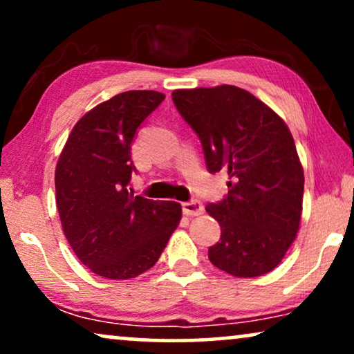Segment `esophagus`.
Here are the masks:
<instances>
[{
	"mask_svg": "<svg viewBox=\"0 0 354 354\" xmlns=\"http://www.w3.org/2000/svg\"><path fill=\"white\" fill-rule=\"evenodd\" d=\"M182 211H183V214H187V216H200V214H203V211H205V206H203L201 201L192 200V201L183 203Z\"/></svg>",
	"mask_w": 354,
	"mask_h": 354,
	"instance_id": "esophagus-1",
	"label": "esophagus"
}]
</instances>
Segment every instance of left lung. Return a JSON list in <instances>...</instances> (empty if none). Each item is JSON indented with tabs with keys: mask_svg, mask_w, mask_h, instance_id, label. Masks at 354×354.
I'll use <instances>...</instances> for the list:
<instances>
[{
	"mask_svg": "<svg viewBox=\"0 0 354 354\" xmlns=\"http://www.w3.org/2000/svg\"><path fill=\"white\" fill-rule=\"evenodd\" d=\"M172 101L200 138L207 171L230 177L224 200L206 206L222 230L209 261L235 277L270 272L293 243L303 209V167L288 127L234 85L176 90Z\"/></svg>",
	"mask_w": 354,
	"mask_h": 354,
	"instance_id": "1",
	"label": "left lung"
}]
</instances>
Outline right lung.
I'll list each match as a JSON object with an SVG mask.
<instances>
[{"label": "right lung", "instance_id": "right-lung-1", "mask_svg": "<svg viewBox=\"0 0 354 354\" xmlns=\"http://www.w3.org/2000/svg\"><path fill=\"white\" fill-rule=\"evenodd\" d=\"M166 98L130 90L74 125L56 166L62 230L80 263L106 279H133L153 268L182 217L176 201L133 196L130 149L137 129Z\"/></svg>", "mask_w": 354, "mask_h": 354}]
</instances>
